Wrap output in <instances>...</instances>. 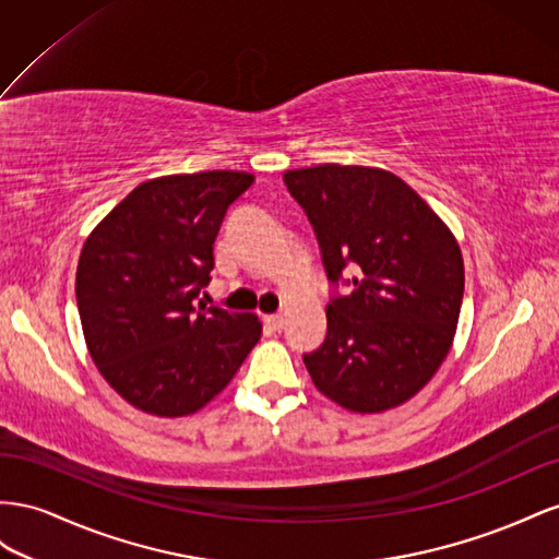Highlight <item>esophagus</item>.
<instances>
[{"label": "esophagus", "instance_id": "esophagus-1", "mask_svg": "<svg viewBox=\"0 0 559 559\" xmlns=\"http://www.w3.org/2000/svg\"><path fill=\"white\" fill-rule=\"evenodd\" d=\"M264 323H266L271 330H283V325H285V316H283V313H271V316H264Z\"/></svg>", "mask_w": 559, "mask_h": 559}]
</instances>
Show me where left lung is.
<instances>
[{"mask_svg":"<svg viewBox=\"0 0 559 559\" xmlns=\"http://www.w3.org/2000/svg\"><path fill=\"white\" fill-rule=\"evenodd\" d=\"M330 281L328 334L305 356L316 389L356 414L401 407L448 358L464 299V258L442 217L391 170L321 164L285 170Z\"/></svg>","mask_w":559,"mask_h":559,"instance_id":"left-lung-1","label":"left lung"}]
</instances>
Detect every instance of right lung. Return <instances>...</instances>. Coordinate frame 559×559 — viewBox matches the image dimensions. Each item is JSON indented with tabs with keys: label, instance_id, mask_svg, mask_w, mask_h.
Masks as SVG:
<instances>
[{
	"label": "right lung",
	"instance_id": "1",
	"mask_svg": "<svg viewBox=\"0 0 559 559\" xmlns=\"http://www.w3.org/2000/svg\"><path fill=\"white\" fill-rule=\"evenodd\" d=\"M243 170L164 175L138 185L84 241L76 307L86 348L107 384L154 417H187L234 379L262 321L194 309L211 283L213 243Z\"/></svg>",
	"mask_w": 559,
	"mask_h": 559
}]
</instances>
